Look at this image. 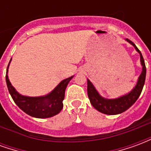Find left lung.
Here are the masks:
<instances>
[{
    "label": "left lung",
    "instance_id": "1",
    "mask_svg": "<svg viewBox=\"0 0 151 151\" xmlns=\"http://www.w3.org/2000/svg\"><path fill=\"white\" fill-rule=\"evenodd\" d=\"M125 40L130 44H132L137 52L139 53L140 61H141V65L142 66V73L138 77L136 86L133 87V90L126 95H122L118 98L106 99L99 95V93L97 91V90L92 84V82L89 79H87V94H88L91 104L96 110L106 115H117L128 110L138 99L145 84L146 68L142 55L138 48L137 47L136 45L131 40L128 39Z\"/></svg>",
    "mask_w": 151,
    "mask_h": 151
}]
</instances>
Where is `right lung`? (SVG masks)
<instances>
[{
	"label": "right lung",
	"instance_id": "right-lung-1",
	"mask_svg": "<svg viewBox=\"0 0 151 151\" xmlns=\"http://www.w3.org/2000/svg\"><path fill=\"white\" fill-rule=\"evenodd\" d=\"M11 60L7 67L5 80L9 92L18 108L31 116L41 119L49 118L59 113L63 108V100L65 99V89L73 76L64 79L47 95L37 97L26 96L19 94L9 82L8 71Z\"/></svg>",
	"mask_w": 151,
	"mask_h": 151
}]
</instances>
